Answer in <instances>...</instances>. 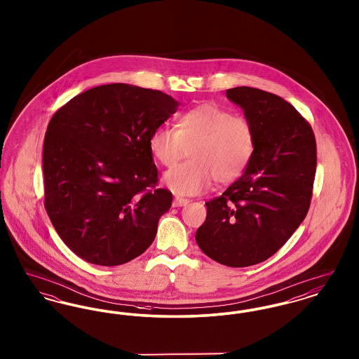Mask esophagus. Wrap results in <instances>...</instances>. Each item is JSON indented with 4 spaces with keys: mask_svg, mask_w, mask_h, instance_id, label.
I'll list each match as a JSON object with an SVG mask.
<instances>
[{
    "mask_svg": "<svg viewBox=\"0 0 359 359\" xmlns=\"http://www.w3.org/2000/svg\"><path fill=\"white\" fill-rule=\"evenodd\" d=\"M188 199H186V198H179V196H176L175 199H173V207H183V205H188Z\"/></svg>",
    "mask_w": 359,
    "mask_h": 359,
    "instance_id": "1",
    "label": "esophagus"
}]
</instances>
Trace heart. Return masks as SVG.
<instances>
[{
  "mask_svg": "<svg viewBox=\"0 0 359 359\" xmlns=\"http://www.w3.org/2000/svg\"><path fill=\"white\" fill-rule=\"evenodd\" d=\"M257 133L252 121L229 109L202 103L180 114L176 128L160 126L149 140L154 160L171 168L186 154L187 163L167 172L164 183L179 195H195L212 180L230 184L246 171L256 152Z\"/></svg>",
  "mask_w": 359,
  "mask_h": 359,
  "instance_id": "obj_1",
  "label": "heart"
}]
</instances>
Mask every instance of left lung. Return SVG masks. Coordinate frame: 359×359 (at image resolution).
Masks as SVG:
<instances>
[{"label":"left lung","mask_w":359,"mask_h":359,"mask_svg":"<svg viewBox=\"0 0 359 359\" xmlns=\"http://www.w3.org/2000/svg\"><path fill=\"white\" fill-rule=\"evenodd\" d=\"M257 133L249 167L221 196L208 201L196 243L231 266L256 265L283 248L307 215L316 172V141L308 122L281 97L253 87L226 91Z\"/></svg>","instance_id":"obj_1"}]
</instances>
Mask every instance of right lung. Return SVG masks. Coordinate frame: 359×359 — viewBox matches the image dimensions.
Wrapping results in <instances>:
<instances>
[{"mask_svg":"<svg viewBox=\"0 0 359 359\" xmlns=\"http://www.w3.org/2000/svg\"><path fill=\"white\" fill-rule=\"evenodd\" d=\"M177 106L158 90L111 83L52 116L43 148L44 207L76 256L116 266L151 246L172 192L157 187L149 140Z\"/></svg>","mask_w":359,"mask_h":359,"instance_id":"1","label":"right lung"}]
</instances>
